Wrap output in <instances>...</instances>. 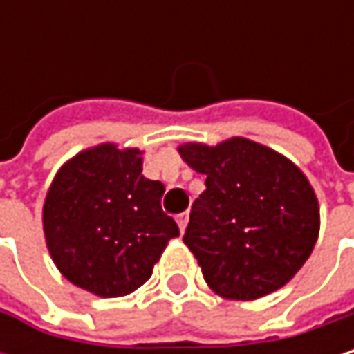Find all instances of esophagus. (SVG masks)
I'll return each instance as SVG.
<instances>
[{
    "mask_svg": "<svg viewBox=\"0 0 354 354\" xmlns=\"http://www.w3.org/2000/svg\"><path fill=\"white\" fill-rule=\"evenodd\" d=\"M176 221H178V227H180V232H184V230H186V225H188V211H186V213H180V215H176Z\"/></svg>",
    "mask_w": 354,
    "mask_h": 354,
    "instance_id": "34e87169",
    "label": "esophagus"
}]
</instances>
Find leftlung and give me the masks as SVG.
I'll use <instances>...</instances> for the list:
<instances>
[{"instance_id": "1", "label": "left lung", "mask_w": 354, "mask_h": 354, "mask_svg": "<svg viewBox=\"0 0 354 354\" xmlns=\"http://www.w3.org/2000/svg\"><path fill=\"white\" fill-rule=\"evenodd\" d=\"M182 160L205 174L184 244L207 285L227 299H258L289 283L316 246L319 209L304 172L281 153L234 137L186 143Z\"/></svg>"}]
</instances>
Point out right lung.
Returning a JSON list of instances; mask_svg holds the SVG:
<instances>
[{
  "instance_id": "add662e5",
  "label": "right lung",
  "mask_w": 354,
  "mask_h": 354,
  "mask_svg": "<svg viewBox=\"0 0 354 354\" xmlns=\"http://www.w3.org/2000/svg\"><path fill=\"white\" fill-rule=\"evenodd\" d=\"M139 149L98 145L55 176L42 209L46 246L61 274L100 295L139 289L166 244L180 236L164 213L160 180H147Z\"/></svg>"
}]
</instances>
